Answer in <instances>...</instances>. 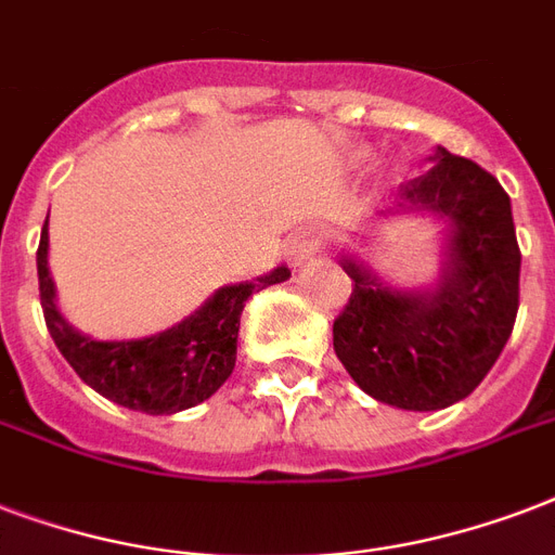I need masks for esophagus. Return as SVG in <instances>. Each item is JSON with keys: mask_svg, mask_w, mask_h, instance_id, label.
Returning a JSON list of instances; mask_svg holds the SVG:
<instances>
[{"mask_svg": "<svg viewBox=\"0 0 555 555\" xmlns=\"http://www.w3.org/2000/svg\"><path fill=\"white\" fill-rule=\"evenodd\" d=\"M320 244H323V232L314 230V227H308V230L296 232L294 238H291V244H287V256L294 261H306L320 249Z\"/></svg>", "mask_w": 555, "mask_h": 555, "instance_id": "esophagus-1", "label": "esophagus"}]
</instances>
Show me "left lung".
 <instances>
[{
	"label": "left lung",
	"instance_id": "left-lung-1",
	"mask_svg": "<svg viewBox=\"0 0 555 555\" xmlns=\"http://www.w3.org/2000/svg\"><path fill=\"white\" fill-rule=\"evenodd\" d=\"M428 175L399 185L401 206L451 221V261L437 291L378 285L344 259L352 294L334 317V352L372 399L442 410L492 370L518 314L521 249L509 194L480 165L439 147Z\"/></svg>",
	"mask_w": 555,
	"mask_h": 555
}]
</instances>
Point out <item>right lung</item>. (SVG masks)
Returning <instances> with one entry per match:
<instances>
[{"mask_svg": "<svg viewBox=\"0 0 555 555\" xmlns=\"http://www.w3.org/2000/svg\"><path fill=\"white\" fill-rule=\"evenodd\" d=\"M46 223L37 247V279L42 317L54 346L92 390L121 408L142 410L151 416L177 413L209 399L235 366L244 302L253 291L291 276L287 268H276L259 282L221 287L197 314L145 340H92L87 334L75 332L54 306V285L46 268Z\"/></svg>", "mask_w": 555, "mask_h": 555, "instance_id": "add662e5", "label": "right lung"}]
</instances>
